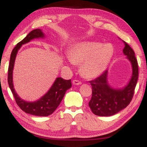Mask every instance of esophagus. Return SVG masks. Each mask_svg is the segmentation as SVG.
<instances>
[{
  "label": "esophagus",
  "instance_id": "34e87169",
  "mask_svg": "<svg viewBox=\"0 0 147 147\" xmlns=\"http://www.w3.org/2000/svg\"><path fill=\"white\" fill-rule=\"evenodd\" d=\"M73 85L79 86V85H80L82 83H81V82H80L79 80H74L73 82Z\"/></svg>",
  "mask_w": 147,
  "mask_h": 147
}]
</instances>
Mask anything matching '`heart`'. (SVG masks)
<instances>
[{"instance_id": "1", "label": "heart", "mask_w": 147, "mask_h": 147, "mask_svg": "<svg viewBox=\"0 0 147 147\" xmlns=\"http://www.w3.org/2000/svg\"><path fill=\"white\" fill-rule=\"evenodd\" d=\"M113 56V48L109 44L98 42H82L71 50L68 58L72 63L80 65L84 78H94L102 74Z\"/></svg>"}]
</instances>
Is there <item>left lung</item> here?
Returning a JSON list of instances; mask_svg holds the SVG:
<instances>
[{"label":"left lung","instance_id":"8db88e82","mask_svg":"<svg viewBox=\"0 0 147 147\" xmlns=\"http://www.w3.org/2000/svg\"><path fill=\"white\" fill-rule=\"evenodd\" d=\"M123 41V54L131 65L132 73L127 85L115 89L109 85L108 80V71H106L98 78L90 81L92 96L89 106L94 115L109 117L125 108L133 98L134 89L138 79V65L133 49Z\"/></svg>","mask_w":147,"mask_h":147}]
</instances>
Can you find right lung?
Wrapping results in <instances>:
<instances>
[{
  "mask_svg": "<svg viewBox=\"0 0 147 147\" xmlns=\"http://www.w3.org/2000/svg\"><path fill=\"white\" fill-rule=\"evenodd\" d=\"M45 34L41 29H36L31 31L23 40L17 44L12 51L9 59L8 67V82L15 100L19 107L26 113L36 116L46 117L51 115L56 110L63 99L66 91L72 86L71 80H66L60 77L56 78L53 86L47 93L38 100L28 102L22 99L15 90L13 84V70L17 54L21 46L34 39L44 38Z\"/></svg>",
  "mask_w": 147,
  "mask_h": 147,
  "instance_id": "1",
  "label": "right lung"
}]
</instances>
